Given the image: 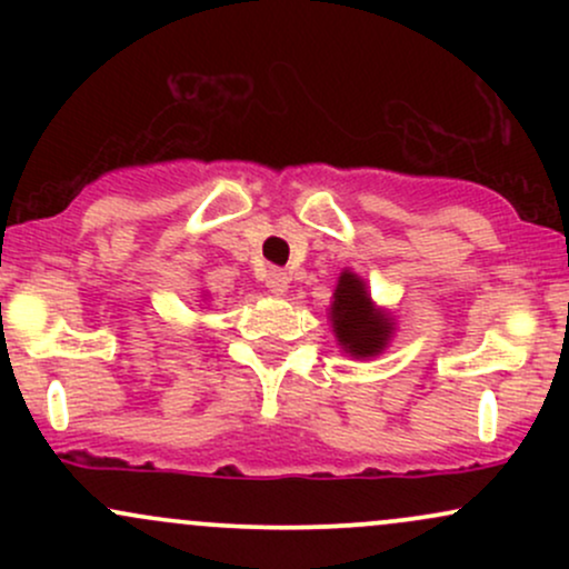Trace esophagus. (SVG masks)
<instances>
[{
	"label": "esophagus",
	"instance_id": "obj_1",
	"mask_svg": "<svg viewBox=\"0 0 569 569\" xmlns=\"http://www.w3.org/2000/svg\"><path fill=\"white\" fill-rule=\"evenodd\" d=\"M264 283L272 293H286V291H289L291 278H289V272H283V270H270V272H267Z\"/></svg>",
	"mask_w": 569,
	"mask_h": 569
}]
</instances>
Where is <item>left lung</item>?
Masks as SVG:
<instances>
[{"label": "left lung", "mask_w": 569, "mask_h": 569, "mask_svg": "<svg viewBox=\"0 0 569 569\" xmlns=\"http://www.w3.org/2000/svg\"><path fill=\"white\" fill-rule=\"evenodd\" d=\"M326 316H329L337 345L356 361L382 356L396 335L393 312L371 299L369 283L350 267L339 272Z\"/></svg>", "instance_id": "obj_1"}]
</instances>
